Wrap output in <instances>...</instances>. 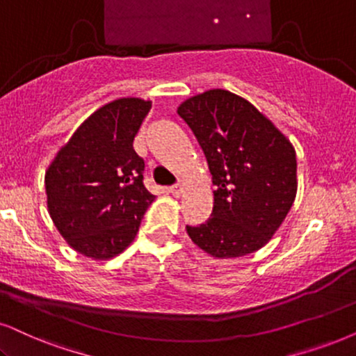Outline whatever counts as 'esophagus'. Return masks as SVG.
Masks as SVG:
<instances>
[{"label": "esophagus", "mask_w": 356, "mask_h": 356, "mask_svg": "<svg viewBox=\"0 0 356 356\" xmlns=\"http://www.w3.org/2000/svg\"><path fill=\"white\" fill-rule=\"evenodd\" d=\"M169 192L172 193V195H175V197H179L182 193V186L181 184H175V186H170L169 187Z\"/></svg>", "instance_id": "esophagus-1"}]
</instances>
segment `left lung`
Wrapping results in <instances>:
<instances>
[{
    "label": "left lung",
    "instance_id": "1",
    "mask_svg": "<svg viewBox=\"0 0 356 356\" xmlns=\"http://www.w3.org/2000/svg\"><path fill=\"white\" fill-rule=\"evenodd\" d=\"M204 151L213 210L191 240L213 258H240L263 248L284 222L298 192L291 141L248 100L215 88L177 108Z\"/></svg>",
    "mask_w": 356,
    "mask_h": 356
}]
</instances>
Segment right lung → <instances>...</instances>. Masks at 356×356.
<instances>
[{"label":"right lung","instance_id":"right-lung-1","mask_svg":"<svg viewBox=\"0 0 356 356\" xmlns=\"http://www.w3.org/2000/svg\"><path fill=\"white\" fill-rule=\"evenodd\" d=\"M151 102L120 98L90 115L46 172L47 209L75 251L110 259L134 240L156 199L143 184L145 161L133 147Z\"/></svg>","mask_w":356,"mask_h":356}]
</instances>
